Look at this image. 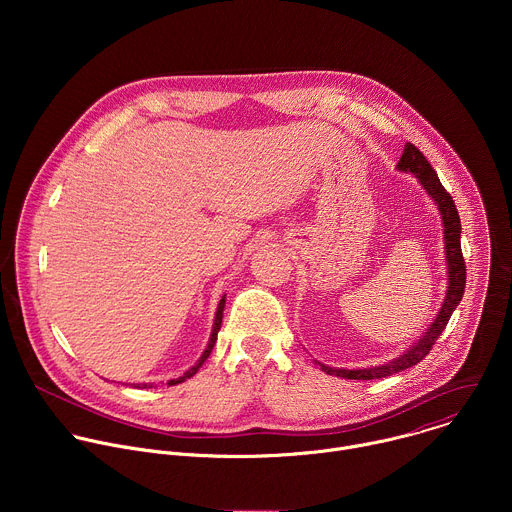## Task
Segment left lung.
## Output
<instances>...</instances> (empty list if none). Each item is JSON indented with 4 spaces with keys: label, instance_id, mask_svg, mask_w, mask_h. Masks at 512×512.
Returning a JSON list of instances; mask_svg holds the SVG:
<instances>
[{
    "label": "left lung",
    "instance_id": "1",
    "mask_svg": "<svg viewBox=\"0 0 512 512\" xmlns=\"http://www.w3.org/2000/svg\"><path fill=\"white\" fill-rule=\"evenodd\" d=\"M397 168L401 172L413 174L421 182L423 190L431 196V200L435 202L437 210H440V214H442L444 243H446V263H448V291H446V300L442 304V310L437 312L435 320L427 328V332L413 346H409L403 354H399L391 362L379 364V367H371V369H358V371L332 369V367H326V364L318 362L326 375H334V377H342V379H356V381H371V379L391 377L395 373H401V371L413 367V364L421 362L429 354V350L433 348L435 340L440 338V334L448 326L454 310L462 302L464 287H466V261L462 257V245H460L462 225H460L458 208H456L450 192L442 186L440 178H437L435 170L429 166L425 156L415 148L413 143H405V150H403V156H401Z\"/></svg>",
    "mask_w": 512,
    "mask_h": 512
}]
</instances>
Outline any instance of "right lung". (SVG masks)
I'll return each instance as SVG.
<instances>
[{
  "label": "right lung",
  "mask_w": 512,
  "mask_h": 512,
  "mask_svg": "<svg viewBox=\"0 0 512 512\" xmlns=\"http://www.w3.org/2000/svg\"><path fill=\"white\" fill-rule=\"evenodd\" d=\"M223 310H225V296H223V300L218 302V308H216V314H214V324H212V332H210V340H208V346L204 348V352H202V356L198 358V362L194 364V367H190L182 377H178V379H172V381H168V385H178V383H184L186 379H190V377H194L196 373H198V369L202 367L204 364V360L210 356V350H212V346H214V342H216V334H218V330H221V324H223ZM133 387H137V389H150V387H154L152 383H141V385H133Z\"/></svg>",
  "instance_id": "add662e5"
}]
</instances>
